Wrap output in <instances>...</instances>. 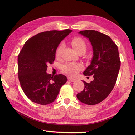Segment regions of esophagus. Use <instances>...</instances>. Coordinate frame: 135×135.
<instances>
[{"mask_svg":"<svg viewBox=\"0 0 135 135\" xmlns=\"http://www.w3.org/2000/svg\"><path fill=\"white\" fill-rule=\"evenodd\" d=\"M68 81H71V82H74V81H76L75 79L73 78H71V77H68Z\"/></svg>","mask_w":135,"mask_h":135,"instance_id":"obj_1","label":"esophagus"}]
</instances>
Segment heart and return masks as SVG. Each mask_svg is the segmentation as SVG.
<instances>
[{
    "mask_svg": "<svg viewBox=\"0 0 135 135\" xmlns=\"http://www.w3.org/2000/svg\"><path fill=\"white\" fill-rule=\"evenodd\" d=\"M71 45L73 48L76 50V52H84L85 53L87 50V45L84 39L80 38H75L71 41ZM64 47V45L63 43L60 44L57 47L56 51V56L57 57H59L61 55V51ZM83 66L79 63L70 62L67 63L62 65L61 69L63 72L67 74L70 76H75L78 74L80 70H82Z\"/></svg>",
    "mask_w": 135,
    "mask_h": 135,
    "instance_id": "b5f03b06",
    "label": "heart"
}]
</instances>
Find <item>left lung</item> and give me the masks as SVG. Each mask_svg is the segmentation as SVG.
Instances as JSON below:
<instances>
[{"label": "left lung", "instance_id": "8db88e82", "mask_svg": "<svg viewBox=\"0 0 135 135\" xmlns=\"http://www.w3.org/2000/svg\"><path fill=\"white\" fill-rule=\"evenodd\" d=\"M79 33L89 39L92 46L93 58L84 74L93 75L94 80L84 81V89L76 97L84 104L95 105L104 100L115 85L121 66L118 47L110 36L97 31H81Z\"/></svg>", "mask_w": 135, "mask_h": 135}]
</instances>
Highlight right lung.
<instances>
[{
    "instance_id": "obj_1",
    "label": "right lung",
    "mask_w": 135,
    "mask_h": 135,
    "mask_svg": "<svg viewBox=\"0 0 135 135\" xmlns=\"http://www.w3.org/2000/svg\"><path fill=\"white\" fill-rule=\"evenodd\" d=\"M71 32L68 29L45 31L25 43L18 56V75L22 90L32 102L41 105L51 103L67 82L64 75L51 76L46 70L55 60L60 43Z\"/></svg>"
}]
</instances>
